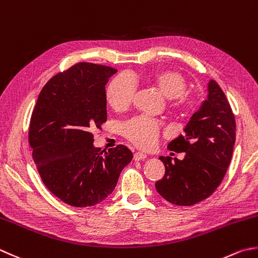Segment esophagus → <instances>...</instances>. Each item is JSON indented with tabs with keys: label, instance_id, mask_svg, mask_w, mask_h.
<instances>
[{
	"label": "esophagus",
	"instance_id": "obj_1",
	"mask_svg": "<svg viewBox=\"0 0 258 258\" xmlns=\"http://www.w3.org/2000/svg\"><path fill=\"white\" fill-rule=\"evenodd\" d=\"M146 158H148V155L144 154V153H141V152L134 153V160L135 161H142V160H145Z\"/></svg>",
	"mask_w": 258,
	"mask_h": 258
}]
</instances>
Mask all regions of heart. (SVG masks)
<instances>
[{"label": "heart", "mask_w": 258, "mask_h": 258, "mask_svg": "<svg viewBox=\"0 0 258 258\" xmlns=\"http://www.w3.org/2000/svg\"><path fill=\"white\" fill-rule=\"evenodd\" d=\"M134 80H142L158 88L171 104L176 108H188L194 104V99L185 93L186 82L178 72L161 69L143 76L118 75L109 83L106 89V99L115 110H124L132 103L136 85ZM161 124L158 120L148 117H138L128 120L122 126L126 139L141 149H150L156 143L160 134Z\"/></svg>", "instance_id": "1"}]
</instances>
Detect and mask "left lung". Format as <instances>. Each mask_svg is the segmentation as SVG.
I'll return each instance as SVG.
<instances>
[{
    "label": "left lung",
    "mask_w": 258,
    "mask_h": 258,
    "mask_svg": "<svg viewBox=\"0 0 258 258\" xmlns=\"http://www.w3.org/2000/svg\"><path fill=\"white\" fill-rule=\"evenodd\" d=\"M207 90V99L190 117L184 134L168 144L170 151L184 152V159L159 158L165 174L156 181V191L176 206H192L208 198L223 181L233 155L236 123L230 105L214 79Z\"/></svg>",
    "instance_id": "obj_1"
}]
</instances>
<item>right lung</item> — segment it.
<instances>
[{
	"label": "right lung",
	"mask_w": 258,
	"mask_h": 258,
	"mask_svg": "<svg viewBox=\"0 0 258 258\" xmlns=\"http://www.w3.org/2000/svg\"><path fill=\"white\" fill-rule=\"evenodd\" d=\"M117 70L80 62L44 85L30 122L29 142L44 185L73 207L100 204L133 159L124 145L104 154L92 131L107 119L105 86Z\"/></svg>",
	"instance_id": "right-lung-1"
}]
</instances>
